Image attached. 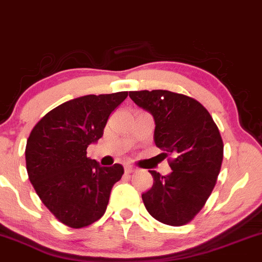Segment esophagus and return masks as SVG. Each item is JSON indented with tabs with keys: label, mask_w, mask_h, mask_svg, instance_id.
Masks as SVG:
<instances>
[{
	"label": "esophagus",
	"mask_w": 262,
	"mask_h": 262,
	"mask_svg": "<svg viewBox=\"0 0 262 262\" xmlns=\"http://www.w3.org/2000/svg\"><path fill=\"white\" fill-rule=\"evenodd\" d=\"M124 171H125V173H133L135 169H134V167H132V166H129V165H127V166L124 167Z\"/></svg>",
	"instance_id": "esophagus-1"
}]
</instances>
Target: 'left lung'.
Returning <instances> with one entry per match:
<instances>
[{
  "mask_svg": "<svg viewBox=\"0 0 262 262\" xmlns=\"http://www.w3.org/2000/svg\"><path fill=\"white\" fill-rule=\"evenodd\" d=\"M129 97L155 121V145L169 158L172 172L150 171L154 183L141 194L145 208L161 223L188 224L208 200L223 161V140L208 111L194 98L166 90L132 91Z\"/></svg>",
  "mask_w": 262,
  "mask_h": 262,
  "instance_id": "8db88e82",
  "label": "left lung"
}]
</instances>
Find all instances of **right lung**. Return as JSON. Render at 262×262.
I'll return each mask as SVG.
<instances>
[{
	"label": "right lung",
	"instance_id": "obj_1",
	"mask_svg": "<svg viewBox=\"0 0 262 262\" xmlns=\"http://www.w3.org/2000/svg\"><path fill=\"white\" fill-rule=\"evenodd\" d=\"M127 96L123 91L68 101L45 114L29 134V181L44 206L68 227L80 229L97 222L124 173L119 164L102 167L86 150L103 135L110 114Z\"/></svg>",
	"mask_w": 262,
	"mask_h": 262
}]
</instances>
